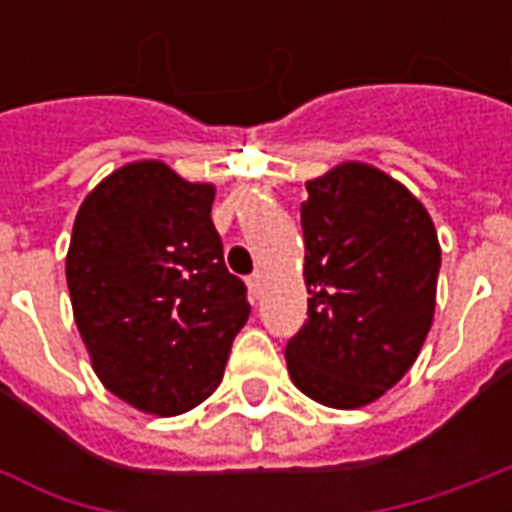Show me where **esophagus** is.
I'll return each instance as SVG.
<instances>
[{
    "mask_svg": "<svg viewBox=\"0 0 512 512\" xmlns=\"http://www.w3.org/2000/svg\"><path fill=\"white\" fill-rule=\"evenodd\" d=\"M246 285H249V296H252V299H260V293H263V274L255 271L252 277L246 279Z\"/></svg>",
    "mask_w": 512,
    "mask_h": 512,
    "instance_id": "1",
    "label": "esophagus"
}]
</instances>
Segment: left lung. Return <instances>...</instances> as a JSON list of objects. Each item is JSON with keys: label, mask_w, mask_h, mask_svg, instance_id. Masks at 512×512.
Instances as JSON below:
<instances>
[{"label": "left lung", "mask_w": 512, "mask_h": 512, "mask_svg": "<svg viewBox=\"0 0 512 512\" xmlns=\"http://www.w3.org/2000/svg\"><path fill=\"white\" fill-rule=\"evenodd\" d=\"M301 202L307 321L285 345L293 384L332 408L373 403L406 376L436 307L441 249L422 202L348 161Z\"/></svg>", "instance_id": "1"}]
</instances>
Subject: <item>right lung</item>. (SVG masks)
Wrapping results in <instances>:
<instances>
[{"label": "right lung", "instance_id": "obj_1", "mask_svg": "<svg viewBox=\"0 0 512 512\" xmlns=\"http://www.w3.org/2000/svg\"><path fill=\"white\" fill-rule=\"evenodd\" d=\"M213 194L161 161H136L98 183L73 222L65 274L79 334L101 384L147 414L200 406L249 318Z\"/></svg>", "mask_w": 512, "mask_h": 512}]
</instances>
